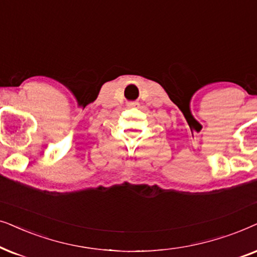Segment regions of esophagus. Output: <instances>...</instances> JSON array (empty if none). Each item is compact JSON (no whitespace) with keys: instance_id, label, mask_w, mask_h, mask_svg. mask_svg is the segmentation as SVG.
Masks as SVG:
<instances>
[{"instance_id":"34e87169","label":"esophagus","mask_w":257,"mask_h":257,"mask_svg":"<svg viewBox=\"0 0 257 257\" xmlns=\"http://www.w3.org/2000/svg\"><path fill=\"white\" fill-rule=\"evenodd\" d=\"M135 104H136V103H134V102H131V103H128L129 107H135Z\"/></svg>"}]
</instances>
